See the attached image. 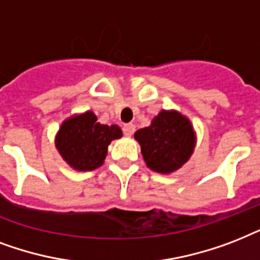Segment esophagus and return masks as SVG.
<instances>
[{"label": "esophagus", "mask_w": 260, "mask_h": 260, "mask_svg": "<svg viewBox=\"0 0 260 260\" xmlns=\"http://www.w3.org/2000/svg\"><path fill=\"white\" fill-rule=\"evenodd\" d=\"M134 130H136V126H134L133 123H126L123 126V133L126 137H132Z\"/></svg>", "instance_id": "esophagus-1"}]
</instances>
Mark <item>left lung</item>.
<instances>
[{
    "instance_id": "1",
    "label": "left lung",
    "mask_w": 260,
    "mask_h": 260,
    "mask_svg": "<svg viewBox=\"0 0 260 260\" xmlns=\"http://www.w3.org/2000/svg\"><path fill=\"white\" fill-rule=\"evenodd\" d=\"M134 138L140 144L146 167L164 175L180 170L197 145L191 120L176 110L158 112L148 127L137 130Z\"/></svg>"
}]
</instances>
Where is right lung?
Returning <instances> with one entry per match:
<instances>
[{"instance_id":"right-lung-1","label":"right lung","mask_w":260,"mask_h":260,"mask_svg":"<svg viewBox=\"0 0 260 260\" xmlns=\"http://www.w3.org/2000/svg\"><path fill=\"white\" fill-rule=\"evenodd\" d=\"M120 137L118 124L99 123L93 112L85 111L62 122L55 136V148L70 168L86 172L103 166L108 145Z\"/></svg>"}]
</instances>
